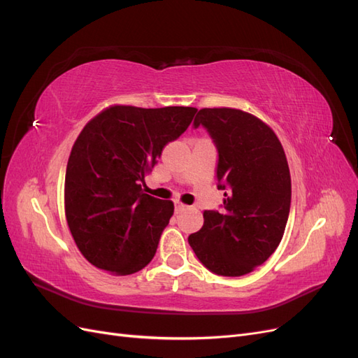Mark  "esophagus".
Here are the masks:
<instances>
[{
	"instance_id": "34e87169",
	"label": "esophagus",
	"mask_w": 358,
	"mask_h": 358,
	"mask_svg": "<svg viewBox=\"0 0 358 358\" xmlns=\"http://www.w3.org/2000/svg\"><path fill=\"white\" fill-rule=\"evenodd\" d=\"M185 208H187V206H185V204H182V203H180V201H178V200L175 201V212H176V213L182 212V210H183V209H185Z\"/></svg>"
}]
</instances>
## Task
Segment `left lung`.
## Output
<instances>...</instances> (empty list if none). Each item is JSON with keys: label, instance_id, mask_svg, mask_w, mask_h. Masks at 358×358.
<instances>
[{"label": "left lung", "instance_id": "1", "mask_svg": "<svg viewBox=\"0 0 358 358\" xmlns=\"http://www.w3.org/2000/svg\"><path fill=\"white\" fill-rule=\"evenodd\" d=\"M200 125L218 150L216 179L225 199L221 210H204L201 230L188 242L210 272L242 276L282 241L291 206L287 157L273 129L251 113L201 109L194 128Z\"/></svg>", "mask_w": 358, "mask_h": 358}]
</instances>
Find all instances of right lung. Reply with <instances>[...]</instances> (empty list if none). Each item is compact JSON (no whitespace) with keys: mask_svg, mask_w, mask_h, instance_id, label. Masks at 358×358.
Returning <instances> with one entry per match:
<instances>
[{"mask_svg":"<svg viewBox=\"0 0 358 358\" xmlns=\"http://www.w3.org/2000/svg\"><path fill=\"white\" fill-rule=\"evenodd\" d=\"M196 112L112 106L85 125L69 158L64 200L73 239L92 266L122 276L154 258L175 206L145 194V176Z\"/></svg>","mask_w":358,"mask_h":358,"instance_id":"right-lung-1","label":"right lung"}]
</instances>
